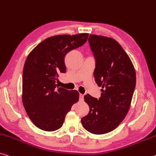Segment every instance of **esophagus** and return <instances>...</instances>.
<instances>
[{
  "label": "esophagus",
  "instance_id": "obj_1",
  "mask_svg": "<svg viewBox=\"0 0 156 156\" xmlns=\"http://www.w3.org/2000/svg\"><path fill=\"white\" fill-rule=\"evenodd\" d=\"M80 101H83V99H84V95L83 94H80Z\"/></svg>",
  "mask_w": 156,
  "mask_h": 156
}]
</instances>
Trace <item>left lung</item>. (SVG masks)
I'll return each mask as SVG.
<instances>
[{"instance_id": "1", "label": "left lung", "mask_w": 156, "mask_h": 156, "mask_svg": "<svg viewBox=\"0 0 156 156\" xmlns=\"http://www.w3.org/2000/svg\"><path fill=\"white\" fill-rule=\"evenodd\" d=\"M88 41L96 58L94 76L102 93L98 99L90 94L84 96L90 112L81 119V123L88 132L102 135L115 130L126 116L136 73L130 58L115 39L90 34Z\"/></svg>"}]
</instances>
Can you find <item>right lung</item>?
Masks as SVG:
<instances>
[{
    "instance_id": "1",
    "label": "right lung",
    "mask_w": 156,
    "mask_h": 156,
    "mask_svg": "<svg viewBox=\"0 0 156 156\" xmlns=\"http://www.w3.org/2000/svg\"><path fill=\"white\" fill-rule=\"evenodd\" d=\"M88 33L60 34L44 39L29 53L25 62L22 81V102L34 125L45 131L60 128L74 103L76 90L57 85L60 73L66 72L65 58L69 51L83 46Z\"/></svg>"
}]
</instances>
